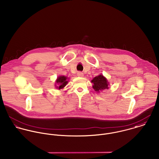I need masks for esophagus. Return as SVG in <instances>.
<instances>
[{
	"label": "esophagus",
	"mask_w": 159,
	"mask_h": 159,
	"mask_svg": "<svg viewBox=\"0 0 159 159\" xmlns=\"http://www.w3.org/2000/svg\"><path fill=\"white\" fill-rule=\"evenodd\" d=\"M83 73H82V72H81V71H78V73H77V75L78 76H80V77H82V76H83Z\"/></svg>",
	"instance_id": "obj_1"
}]
</instances>
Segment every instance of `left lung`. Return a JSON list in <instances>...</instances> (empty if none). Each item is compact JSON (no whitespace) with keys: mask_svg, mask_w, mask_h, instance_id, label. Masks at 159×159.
Wrapping results in <instances>:
<instances>
[{"mask_svg":"<svg viewBox=\"0 0 159 159\" xmlns=\"http://www.w3.org/2000/svg\"><path fill=\"white\" fill-rule=\"evenodd\" d=\"M91 82L93 84V88L97 92L108 89V83L107 80L102 75H100L97 76H95Z\"/></svg>","mask_w":159,"mask_h":159,"instance_id":"left-lung-1","label":"left lung"}]
</instances>
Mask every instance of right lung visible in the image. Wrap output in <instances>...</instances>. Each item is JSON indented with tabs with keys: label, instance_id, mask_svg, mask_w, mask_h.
Instances as JSON below:
<instances>
[{
	"label": "right lung",
	"instance_id": "1",
	"mask_svg": "<svg viewBox=\"0 0 159 159\" xmlns=\"http://www.w3.org/2000/svg\"><path fill=\"white\" fill-rule=\"evenodd\" d=\"M67 79V78L66 76H61L58 77L56 80V83L58 84L59 86L56 87V88H58L59 89H61L64 88L68 83Z\"/></svg>",
	"mask_w": 159,
	"mask_h": 159
}]
</instances>
